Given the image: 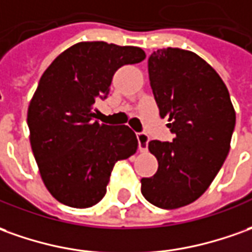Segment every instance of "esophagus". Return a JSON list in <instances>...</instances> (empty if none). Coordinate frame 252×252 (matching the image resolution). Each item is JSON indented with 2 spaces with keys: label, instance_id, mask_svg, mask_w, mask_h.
I'll return each instance as SVG.
<instances>
[{
  "label": "esophagus",
  "instance_id": "34e87169",
  "mask_svg": "<svg viewBox=\"0 0 252 252\" xmlns=\"http://www.w3.org/2000/svg\"><path fill=\"white\" fill-rule=\"evenodd\" d=\"M137 140H138V149H140V152H145L148 149L149 137L145 133H137Z\"/></svg>",
  "mask_w": 252,
  "mask_h": 252
}]
</instances>
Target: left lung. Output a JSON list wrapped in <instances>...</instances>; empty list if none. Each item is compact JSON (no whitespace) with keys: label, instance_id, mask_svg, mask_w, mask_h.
Listing matches in <instances>:
<instances>
[{"label":"left lung","instance_id":"8db88e82","mask_svg":"<svg viewBox=\"0 0 252 252\" xmlns=\"http://www.w3.org/2000/svg\"><path fill=\"white\" fill-rule=\"evenodd\" d=\"M151 88L173 141L148 143L156 174L141 178V193L156 207L171 210L206 192L230 148L236 114L216 70L193 52L158 49L148 59Z\"/></svg>","mask_w":252,"mask_h":252}]
</instances>
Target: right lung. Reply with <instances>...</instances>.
Here are the masks:
<instances>
[{"label":"right lung","mask_w":252,"mask_h":252,"mask_svg":"<svg viewBox=\"0 0 252 252\" xmlns=\"http://www.w3.org/2000/svg\"><path fill=\"white\" fill-rule=\"evenodd\" d=\"M144 59L137 46L79 42L41 76L27 125L43 184L60 203L76 209L97 204L115 163L137 151L134 131L126 125H100L94 103L107 98L118 68Z\"/></svg>","instance_id":"1"}]
</instances>
